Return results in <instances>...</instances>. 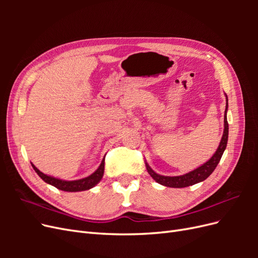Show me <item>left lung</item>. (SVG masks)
<instances>
[{
  "mask_svg": "<svg viewBox=\"0 0 258 258\" xmlns=\"http://www.w3.org/2000/svg\"><path fill=\"white\" fill-rule=\"evenodd\" d=\"M227 110H228V99H227V96H226V110H225V115H224L223 137H222L220 145H218L215 154L207 162H205L204 165L198 167L197 169L190 171V172H188V173L183 174V175L165 176V175H160L158 173H156L155 171L150 166H148V163L145 162L147 172L150 173V175L157 183H159L163 186H167V187H173V188H183V187H187V186H190V185L205 181L206 178H208L211 175V173L213 172L214 169L218 165V162H220L222 156H223V153L226 150V146H227V141H228Z\"/></svg>",
  "mask_w": 258,
  "mask_h": 258,
  "instance_id": "obj_1",
  "label": "left lung"
}]
</instances>
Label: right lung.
Returning <instances> with one entry per match:
<instances>
[{
    "mask_svg": "<svg viewBox=\"0 0 258 258\" xmlns=\"http://www.w3.org/2000/svg\"><path fill=\"white\" fill-rule=\"evenodd\" d=\"M31 165H32L35 172L38 174V176L43 179L44 182L54 186L56 188H58L60 190L72 191V192L73 191H83V190H87V189L92 188V187H95L101 181V178H102L103 173H104V158L102 159V161H101V165L99 166V168L95 171V172L87 177L76 179V181H64V179L44 174L33 165V163H31Z\"/></svg>",
    "mask_w": 258,
    "mask_h": 258,
    "instance_id": "right-lung-1",
    "label": "right lung"
}]
</instances>
